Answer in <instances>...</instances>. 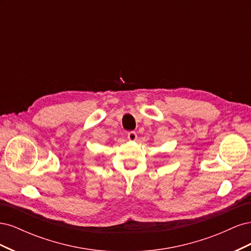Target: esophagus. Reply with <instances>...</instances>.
<instances>
[{"instance_id":"1","label":"esophagus","mask_w":251,"mask_h":251,"mask_svg":"<svg viewBox=\"0 0 251 251\" xmlns=\"http://www.w3.org/2000/svg\"><path fill=\"white\" fill-rule=\"evenodd\" d=\"M127 139L130 141H135L136 139H137V133L134 132V131H131L127 133Z\"/></svg>"}]
</instances>
